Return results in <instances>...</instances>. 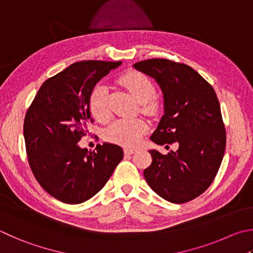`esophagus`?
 Here are the masks:
<instances>
[{
	"mask_svg": "<svg viewBox=\"0 0 253 253\" xmlns=\"http://www.w3.org/2000/svg\"><path fill=\"white\" fill-rule=\"evenodd\" d=\"M136 150H137L136 148H131V147H126V148L124 149V153H125L126 155H131V154H134Z\"/></svg>",
	"mask_w": 253,
	"mask_h": 253,
	"instance_id": "obj_1",
	"label": "esophagus"
}]
</instances>
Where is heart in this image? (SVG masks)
Returning a JSON list of instances; mask_svg holds the SVG:
<instances>
[{"label":"heart","mask_w":253,"mask_h":253,"mask_svg":"<svg viewBox=\"0 0 253 253\" xmlns=\"http://www.w3.org/2000/svg\"><path fill=\"white\" fill-rule=\"evenodd\" d=\"M119 83L141 103L142 111L155 113L159 107L158 99L155 97L156 87L148 76L140 72L131 71L124 74ZM89 109L96 121L107 123L111 119V108L108 103L107 87L98 84L94 87L89 96ZM148 124L141 118L118 119L105 130V138L114 144L134 146L148 130Z\"/></svg>","instance_id":"1"}]
</instances>
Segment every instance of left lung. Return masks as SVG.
I'll use <instances>...</instances> for the list:
<instances>
[{
  "mask_svg": "<svg viewBox=\"0 0 253 253\" xmlns=\"http://www.w3.org/2000/svg\"><path fill=\"white\" fill-rule=\"evenodd\" d=\"M134 67L155 79L164 94L165 114L150 139L160 146H178L167 155L149 150L153 163L144 170L145 179L165 200L188 203L208 189L222 162L226 129L218 97L186 64L151 58Z\"/></svg>",
  "mask_w": 253,
  "mask_h": 253,
  "instance_id": "obj_1",
  "label": "left lung"
}]
</instances>
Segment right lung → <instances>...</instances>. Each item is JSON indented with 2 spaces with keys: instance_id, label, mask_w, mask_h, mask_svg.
Returning a JSON list of instances; mask_svg holds the SVG:
<instances>
[{
  "instance_id": "add662e5",
  "label": "right lung",
  "mask_w": 253,
  "mask_h": 253,
  "mask_svg": "<svg viewBox=\"0 0 253 253\" xmlns=\"http://www.w3.org/2000/svg\"><path fill=\"white\" fill-rule=\"evenodd\" d=\"M122 62L82 61L49 77L25 115L24 139L32 172L45 191L65 204L95 196L122 162V147L109 142L95 150L79 141L93 123L89 96L96 83Z\"/></svg>"
}]
</instances>
